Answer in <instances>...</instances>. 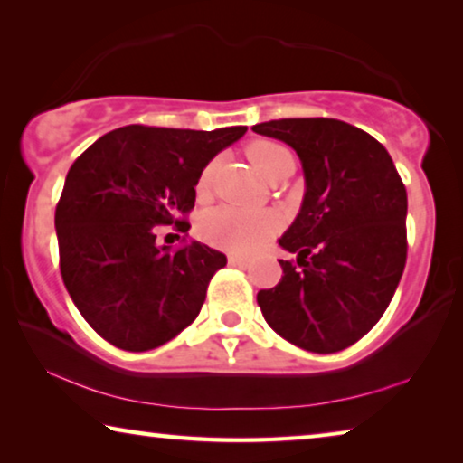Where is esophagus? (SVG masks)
I'll return each mask as SVG.
<instances>
[{"label":"esophagus","mask_w":463,"mask_h":463,"mask_svg":"<svg viewBox=\"0 0 463 463\" xmlns=\"http://www.w3.org/2000/svg\"><path fill=\"white\" fill-rule=\"evenodd\" d=\"M229 263H231V266L245 268L247 263H249V258H247V255H237V253H231V255H229Z\"/></svg>","instance_id":"34e87169"}]
</instances>
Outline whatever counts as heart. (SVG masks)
<instances>
[{
  "label": "heart",
  "mask_w": 463,
  "mask_h": 463,
  "mask_svg": "<svg viewBox=\"0 0 463 463\" xmlns=\"http://www.w3.org/2000/svg\"><path fill=\"white\" fill-rule=\"evenodd\" d=\"M249 158L253 166L269 179L278 168L284 165L295 163L292 152L284 144L274 142V139H258L249 144L247 148ZM212 175H214V163H208L197 179V189L203 192L208 189ZM280 226V220L269 210H247L237 208V205H216V208L205 210L197 220V231L202 239L208 241L210 245L229 249V251L247 253L266 243L269 237Z\"/></svg>",
  "instance_id": "heart-1"
}]
</instances>
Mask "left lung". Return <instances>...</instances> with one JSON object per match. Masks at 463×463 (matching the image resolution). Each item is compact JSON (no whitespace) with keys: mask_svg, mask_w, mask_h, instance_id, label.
<instances>
[{"mask_svg":"<svg viewBox=\"0 0 463 463\" xmlns=\"http://www.w3.org/2000/svg\"><path fill=\"white\" fill-rule=\"evenodd\" d=\"M297 150L305 197L280 245L282 280L258 292L263 317L295 346L332 354L361 340L398 288L408 195L383 146L350 123L311 117L253 126Z\"/></svg>","mask_w":463,"mask_h":463,"instance_id":"1","label":"left lung"}]
</instances>
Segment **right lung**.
<instances>
[{"label":"right lung","mask_w":463,"mask_h":463,"mask_svg":"<svg viewBox=\"0 0 463 463\" xmlns=\"http://www.w3.org/2000/svg\"><path fill=\"white\" fill-rule=\"evenodd\" d=\"M126 126L71 165L55 208L60 269L73 305L113 346H163L200 315L226 255L200 241L158 247L156 226L187 232L203 166L243 136Z\"/></svg>","instance_id":"1"}]
</instances>
